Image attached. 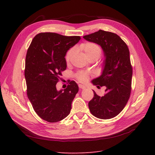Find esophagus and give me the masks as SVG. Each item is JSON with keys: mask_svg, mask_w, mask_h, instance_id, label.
I'll return each mask as SVG.
<instances>
[{"mask_svg": "<svg viewBox=\"0 0 155 155\" xmlns=\"http://www.w3.org/2000/svg\"><path fill=\"white\" fill-rule=\"evenodd\" d=\"M78 87H79L80 88H81V89H84L85 88H86V87L84 86V85H83V84H78Z\"/></svg>", "mask_w": 155, "mask_h": 155, "instance_id": "obj_1", "label": "esophagus"}]
</instances>
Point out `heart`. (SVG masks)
Here are the masks:
<instances>
[{
  "mask_svg": "<svg viewBox=\"0 0 155 155\" xmlns=\"http://www.w3.org/2000/svg\"><path fill=\"white\" fill-rule=\"evenodd\" d=\"M80 48L82 51H83L85 55L88 58H93V57H97L98 58L100 57V55L101 54V48L98 46V45L93 43V42H84V43H82L80 46ZM75 52V49L74 48H72L69 50L67 54H66V61L68 62L71 60V58H72V55L74 54ZM76 77H77V79L80 82H86L88 78V74L87 73V72H78L76 75Z\"/></svg>",
  "mask_w": 155,
  "mask_h": 155,
  "instance_id": "1",
  "label": "heart"
}]
</instances>
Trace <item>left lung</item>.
Wrapping results in <instances>:
<instances>
[{"instance_id":"left-lung-1","label":"left lung","mask_w":155,"mask_h":155,"mask_svg":"<svg viewBox=\"0 0 155 155\" xmlns=\"http://www.w3.org/2000/svg\"><path fill=\"white\" fill-rule=\"evenodd\" d=\"M83 38L100 45L104 52V61L102 74L92 81L97 87L105 86L102 97L94 92L88 103L91 114L101 119H110L123 110L129 99L133 68L127 44L113 32L99 30Z\"/></svg>"}]
</instances>
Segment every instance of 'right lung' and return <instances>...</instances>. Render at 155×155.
<instances>
[{
    "mask_svg": "<svg viewBox=\"0 0 155 155\" xmlns=\"http://www.w3.org/2000/svg\"><path fill=\"white\" fill-rule=\"evenodd\" d=\"M81 38L79 36L41 32L35 36L28 48L25 70L27 96L36 113L49 123H57L68 116L78 91L74 81H69L64 90L58 91L56 85L67 68V52Z\"/></svg>",
    "mask_w": 155,
    "mask_h": 155,
    "instance_id": "1",
    "label": "right lung"
}]
</instances>
